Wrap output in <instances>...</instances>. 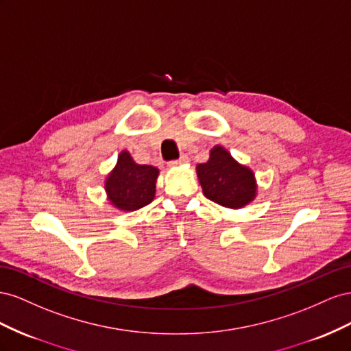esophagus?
I'll use <instances>...</instances> for the list:
<instances>
[{"label":"esophagus","instance_id":"34e87169","mask_svg":"<svg viewBox=\"0 0 351 351\" xmlns=\"http://www.w3.org/2000/svg\"><path fill=\"white\" fill-rule=\"evenodd\" d=\"M185 163H188V156L182 154L181 157H179V160H173V162H170L169 166H170V167H178V166L185 165Z\"/></svg>","mask_w":351,"mask_h":351}]
</instances>
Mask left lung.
<instances>
[{
    "instance_id": "8db88e82",
    "label": "left lung",
    "mask_w": 351,
    "mask_h": 351,
    "mask_svg": "<svg viewBox=\"0 0 351 351\" xmlns=\"http://www.w3.org/2000/svg\"><path fill=\"white\" fill-rule=\"evenodd\" d=\"M203 194L226 208H243L257 197V181L252 169L238 163L223 145L210 149L208 160L195 167Z\"/></svg>"
}]
</instances>
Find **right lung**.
Returning <instances> with one entry per match:
<instances>
[{
  "mask_svg": "<svg viewBox=\"0 0 351 351\" xmlns=\"http://www.w3.org/2000/svg\"><path fill=\"white\" fill-rule=\"evenodd\" d=\"M158 175L157 167L138 165L128 149H122L104 181L108 203L120 212H135L143 208L156 197Z\"/></svg>",
  "mask_w": 351,
  "mask_h": 351,
  "instance_id": "1",
  "label": "right lung"
}]
</instances>
